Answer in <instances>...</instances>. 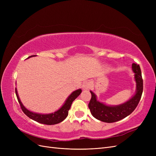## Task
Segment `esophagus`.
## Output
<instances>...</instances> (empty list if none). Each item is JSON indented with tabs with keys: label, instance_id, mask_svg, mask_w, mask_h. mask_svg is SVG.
Instances as JSON below:
<instances>
[{
	"label": "esophagus",
	"instance_id": "1",
	"mask_svg": "<svg viewBox=\"0 0 156 156\" xmlns=\"http://www.w3.org/2000/svg\"><path fill=\"white\" fill-rule=\"evenodd\" d=\"M90 86H91V83L88 81H86L83 83L82 85V88L84 90H88V88L90 87Z\"/></svg>",
	"mask_w": 156,
	"mask_h": 156
}]
</instances>
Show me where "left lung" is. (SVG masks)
<instances>
[{
    "mask_svg": "<svg viewBox=\"0 0 156 156\" xmlns=\"http://www.w3.org/2000/svg\"><path fill=\"white\" fill-rule=\"evenodd\" d=\"M132 70L135 73L136 91L127 101L118 105H108L97 100V96L90 90L91 100L88 104L91 114L95 119L107 123L119 121L129 115L137 106L143 90V81L139 64H132Z\"/></svg>",
    "mask_w": 156,
    "mask_h": 156,
    "instance_id": "left-lung-1",
    "label": "left lung"
}]
</instances>
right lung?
I'll list each match as a JSON object with an SVG mask.
<instances>
[{"label":"right lung","mask_w":156,"mask_h":156,"mask_svg":"<svg viewBox=\"0 0 156 156\" xmlns=\"http://www.w3.org/2000/svg\"><path fill=\"white\" fill-rule=\"evenodd\" d=\"M36 55H32L30 56L28 58L33 56H36ZM82 90L77 89L76 90L73 91L70 95L68 97V98L66 100L65 102L62 106L58 110L54 112L49 113V114H41V113H36L34 112H32L23 105L21 101L20 100V97H19L17 88H16V94L17 98V100L20 103V106L21 107V109L25 114L29 116L30 119L34 120L37 122H39L40 124H46V125H54L58 124L60 122H62L66 118L68 115V111L71 107V105L72 104V102L76 99L81 93Z\"/></svg>","instance_id":"add662e5"}]
</instances>
